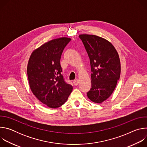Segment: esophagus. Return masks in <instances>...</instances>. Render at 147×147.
I'll use <instances>...</instances> for the list:
<instances>
[{"label":"esophagus","mask_w":147,"mask_h":147,"mask_svg":"<svg viewBox=\"0 0 147 147\" xmlns=\"http://www.w3.org/2000/svg\"><path fill=\"white\" fill-rule=\"evenodd\" d=\"M78 83H79L78 79H76V80H73V84L74 86H77L78 84Z\"/></svg>","instance_id":"34e87169"}]
</instances>
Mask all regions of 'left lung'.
Here are the masks:
<instances>
[{
  "instance_id": "8db88e82",
  "label": "left lung",
  "mask_w": 147,
  "mask_h": 147,
  "mask_svg": "<svg viewBox=\"0 0 147 147\" xmlns=\"http://www.w3.org/2000/svg\"><path fill=\"white\" fill-rule=\"evenodd\" d=\"M90 58L91 88L87 93L92 102L100 103L107 99L116 88L120 76V61L113 45L107 39L94 35L81 34Z\"/></svg>"
}]
</instances>
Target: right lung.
<instances>
[{
	"mask_svg": "<svg viewBox=\"0 0 147 147\" xmlns=\"http://www.w3.org/2000/svg\"><path fill=\"white\" fill-rule=\"evenodd\" d=\"M70 40L66 37L52 39L35 49L28 61L30 88L39 101L51 108L63 105L73 90L61 74L60 63L62 52Z\"/></svg>",
	"mask_w": 147,
	"mask_h": 147,
	"instance_id": "obj_1",
	"label": "right lung"
}]
</instances>
